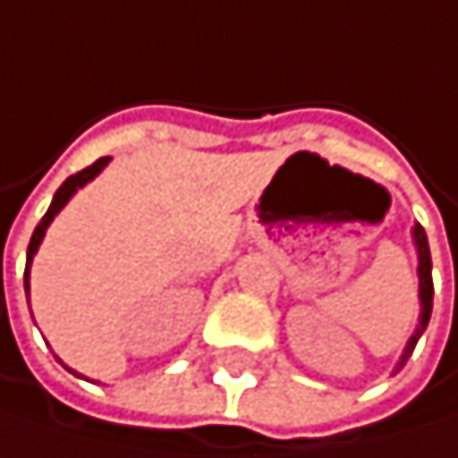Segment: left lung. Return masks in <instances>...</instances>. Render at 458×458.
Listing matches in <instances>:
<instances>
[{
	"mask_svg": "<svg viewBox=\"0 0 458 458\" xmlns=\"http://www.w3.org/2000/svg\"><path fill=\"white\" fill-rule=\"evenodd\" d=\"M412 239H415V247H418V280H420V324L418 329L412 332V338L407 344V349H403L395 371H401L403 362L410 360V354L415 352V344L418 338L423 335V329L428 327V318H431V299H434V283H431V252H428V239H426V231L420 225L412 227Z\"/></svg>",
	"mask_w": 458,
	"mask_h": 458,
	"instance_id": "obj_1",
	"label": "left lung"
}]
</instances>
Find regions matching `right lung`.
Instances as JSON below:
<instances>
[{
    "instance_id": "1",
    "label": "right lung",
    "mask_w": 458,
    "mask_h": 458,
    "mask_svg": "<svg viewBox=\"0 0 458 458\" xmlns=\"http://www.w3.org/2000/svg\"><path fill=\"white\" fill-rule=\"evenodd\" d=\"M109 165V156H104V159H98V162H93L90 167H84L81 173H76V175H71L57 191H55V200H51V206H48V211H46V216L38 222V227H35V233H32V239H30V250H27V272H24V288H27V296H30V267H32V258H35V252H38V247H40V242H43V236H46V227L51 225V219H55L63 208H65V203L76 195V189H81L84 183H90L104 167Z\"/></svg>"
}]
</instances>
